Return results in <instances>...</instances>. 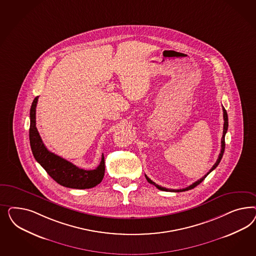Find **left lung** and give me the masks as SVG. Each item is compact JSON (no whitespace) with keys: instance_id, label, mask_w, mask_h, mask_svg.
<instances>
[{"instance_id":"left-lung-1","label":"left lung","mask_w":256,"mask_h":256,"mask_svg":"<svg viewBox=\"0 0 256 256\" xmlns=\"http://www.w3.org/2000/svg\"><path fill=\"white\" fill-rule=\"evenodd\" d=\"M222 110H224V132H222V149H220V155H218V158L217 162L216 163L213 165V167L210 169V172L206 174H204V176H202V178L199 179V180H197L196 182H194V184H192L190 186H186L185 188H181V190H170V188H163V186H158V185H156L155 182H153L151 179L148 178V176L146 174V178L148 180V182L150 183V184H152V185H154V186H156L158 190H163V192H186V190H192V188H194L195 186H197V185H199L200 183H201L202 181H204V179L206 178L208 174H210V172H212V170H214L216 167H217L218 165V163L220 162V160H222V156H224V149H225V134H226V132H227V130H228V116H227V112H226V110H225L224 107L222 106Z\"/></svg>"}]
</instances>
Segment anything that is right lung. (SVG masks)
I'll return each mask as SVG.
<instances>
[{
  "instance_id": "obj_1",
  "label": "right lung",
  "mask_w": 256,
  "mask_h": 256,
  "mask_svg": "<svg viewBox=\"0 0 256 256\" xmlns=\"http://www.w3.org/2000/svg\"><path fill=\"white\" fill-rule=\"evenodd\" d=\"M38 100L36 96L30 110V144L36 160L45 169L48 174L61 186L84 190L98 185L105 174L104 156L94 170H84L54 153L50 152L43 144L36 126V108Z\"/></svg>"
}]
</instances>
